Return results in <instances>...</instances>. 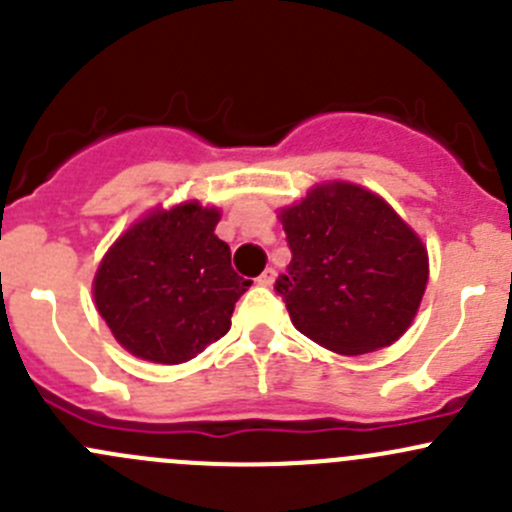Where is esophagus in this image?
Here are the masks:
<instances>
[{
	"instance_id": "1",
	"label": "esophagus",
	"mask_w": 512,
	"mask_h": 512,
	"mask_svg": "<svg viewBox=\"0 0 512 512\" xmlns=\"http://www.w3.org/2000/svg\"><path fill=\"white\" fill-rule=\"evenodd\" d=\"M256 281H258V286H273V281H276V271H273V268H266V271H263Z\"/></svg>"
}]
</instances>
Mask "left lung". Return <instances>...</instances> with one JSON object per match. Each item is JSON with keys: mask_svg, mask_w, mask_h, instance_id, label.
<instances>
[{"mask_svg": "<svg viewBox=\"0 0 512 512\" xmlns=\"http://www.w3.org/2000/svg\"><path fill=\"white\" fill-rule=\"evenodd\" d=\"M291 263L276 281L293 326L343 356L391 346L416 318L428 254L373 191L333 181L278 214Z\"/></svg>", "mask_w": 512, "mask_h": 512, "instance_id": "8db88e82", "label": "left lung"}]
</instances>
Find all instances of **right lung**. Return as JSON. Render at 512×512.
Masks as SVG:
<instances>
[{"instance_id":"1","label":"right lung","mask_w":512,"mask_h":512,"mask_svg":"<svg viewBox=\"0 0 512 512\" xmlns=\"http://www.w3.org/2000/svg\"><path fill=\"white\" fill-rule=\"evenodd\" d=\"M219 209L186 201L136 221L101 258L94 301L116 341L154 363L191 361L226 336L251 281L214 234Z\"/></svg>"}]
</instances>
